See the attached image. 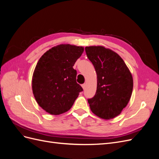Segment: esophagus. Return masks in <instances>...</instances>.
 Listing matches in <instances>:
<instances>
[{
	"mask_svg": "<svg viewBox=\"0 0 159 159\" xmlns=\"http://www.w3.org/2000/svg\"><path fill=\"white\" fill-rule=\"evenodd\" d=\"M85 86H86V85H85V84H84L81 85V87H82V88H83L84 89H85Z\"/></svg>",
	"mask_w": 159,
	"mask_h": 159,
	"instance_id": "1",
	"label": "esophagus"
}]
</instances>
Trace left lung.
Wrapping results in <instances>:
<instances>
[{"mask_svg": "<svg viewBox=\"0 0 159 159\" xmlns=\"http://www.w3.org/2000/svg\"><path fill=\"white\" fill-rule=\"evenodd\" d=\"M88 59L97 73V90L88 99L95 115L104 119L117 117L131 97L133 80L123 60L116 52L103 46H87Z\"/></svg>", "mask_w": 159, "mask_h": 159, "instance_id": "obj_1", "label": "left lung"}]
</instances>
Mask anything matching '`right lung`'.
<instances>
[{
    "label": "right lung",
    "mask_w": 159,
    "mask_h": 159,
    "mask_svg": "<svg viewBox=\"0 0 159 159\" xmlns=\"http://www.w3.org/2000/svg\"><path fill=\"white\" fill-rule=\"evenodd\" d=\"M84 50L82 46L60 44L38 60L32 76V91L38 104L47 113L57 115L68 111L83 91L76 82L73 66Z\"/></svg>",
    "instance_id": "obj_1"
}]
</instances>
